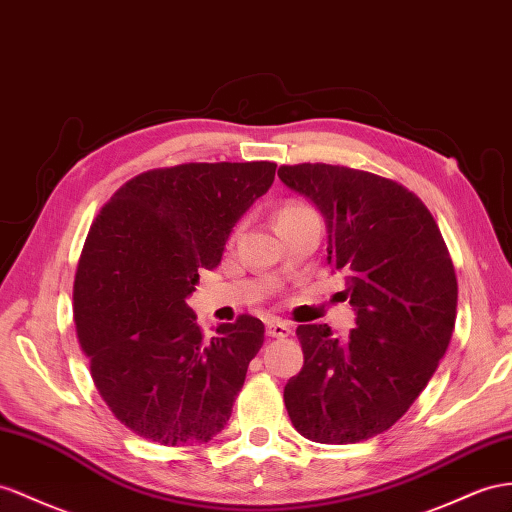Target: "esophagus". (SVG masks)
<instances>
[{
  "mask_svg": "<svg viewBox=\"0 0 512 512\" xmlns=\"http://www.w3.org/2000/svg\"><path fill=\"white\" fill-rule=\"evenodd\" d=\"M266 333H268V337L283 339V337H287V335L292 333V329H290V324H287V322H281V320H270V322H268V326H266Z\"/></svg>",
  "mask_w": 512,
  "mask_h": 512,
  "instance_id": "obj_1",
  "label": "esophagus"
}]
</instances>
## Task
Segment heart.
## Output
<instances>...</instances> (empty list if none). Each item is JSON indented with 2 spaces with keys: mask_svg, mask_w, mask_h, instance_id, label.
<instances>
[{
  "mask_svg": "<svg viewBox=\"0 0 512 512\" xmlns=\"http://www.w3.org/2000/svg\"><path fill=\"white\" fill-rule=\"evenodd\" d=\"M307 212H313V209H311L309 205L298 203V201H287V203H283V205L279 207V212H277V225H279V222H283V220L303 216V214H307Z\"/></svg>",
  "mask_w": 512,
  "mask_h": 512,
  "instance_id": "1",
  "label": "heart"
}]
</instances>
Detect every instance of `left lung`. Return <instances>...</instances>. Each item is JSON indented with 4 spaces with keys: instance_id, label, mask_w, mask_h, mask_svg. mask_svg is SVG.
Here are the masks:
<instances>
[{
    "instance_id": "1",
    "label": "left lung",
    "mask_w": 512,
    "mask_h": 512,
    "mask_svg": "<svg viewBox=\"0 0 512 512\" xmlns=\"http://www.w3.org/2000/svg\"><path fill=\"white\" fill-rule=\"evenodd\" d=\"M279 179L320 209L326 261L357 313L346 342L300 324L305 365L285 385L294 428L318 443L381 435L409 411L448 350L458 285L435 218L398 181L333 164L281 166Z\"/></svg>"
}]
</instances>
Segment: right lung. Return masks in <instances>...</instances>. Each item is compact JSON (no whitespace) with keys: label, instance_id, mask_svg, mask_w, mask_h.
Here are the masks:
<instances>
[{"label":"right lung","instance_id":"right-lung-1","mask_svg":"<svg viewBox=\"0 0 512 512\" xmlns=\"http://www.w3.org/2000/svg\"><path fill=\"white\" fill-rule=\"evenodd\" d=\"M274 162L147 170L101 207L73 285L77 339L114 417L162 445L207 443L231 417L264 322L240 316L205 339L186 300L220 264Z\"/></svg>","mask_w":512,"mask_h":512}]
</instances>
